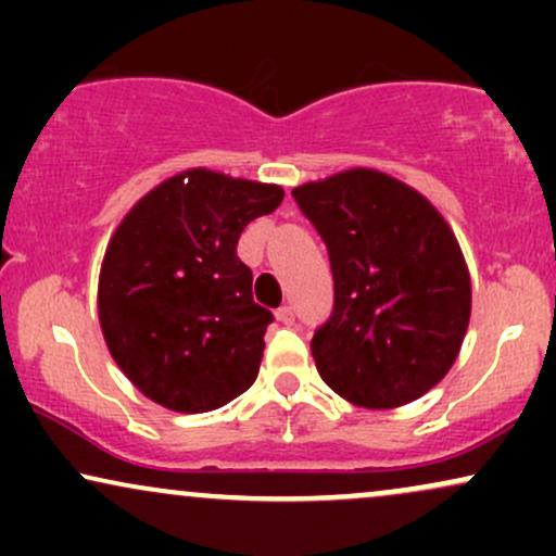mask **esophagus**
I'll use <instances>...</instances> for the list:
<instances>
[{"mask_svg": "<svg viewBox=\"0 0 556 556\" xmlns=\"http://www.w3.org/2000/svg\"><path fill=\"white\" fill-rule=\"evenodd\" d=\"M277 318L285 327H292V324H295V311H292V305H282V308L277 311Z\"/></svg>", "mask_w": 556, "mask_h": 556, "instance_id": "1", "label": "esophagus"}]
</instances>
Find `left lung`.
Masks as SVG:
<instances>
[{
    "label": "left lung",
    "instance_id": "left-lung-1",
    "mask_svg": "<svg viewBox=\"0 0 556 556\" xmlns=\"http://www.w3.org/2000/svg\"><path fill=\"white\" fill-rule=\"evenodd\" d=\"M292 195L334 274V311L311 340L321 379L368 410L424 397L457 361L470 321V274L452 227L379 169L337 172Z\"/></svg>",
    "mask_w": 556,
    "mask_h": 556
}]
</instances>
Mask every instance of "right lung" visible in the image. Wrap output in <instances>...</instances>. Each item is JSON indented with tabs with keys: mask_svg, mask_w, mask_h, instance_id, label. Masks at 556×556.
<instances>
[{
	"mask_svg": "<svg viewBox=\"0 0 556 556\" xmlns=\"http://www.w3.org/2000/svg\"><path fill=\"white\" fill-rule=\"evenodd\" d=\"M279 185L185 169L149 190L106 245L99 324L132 387L175 413H208L256 381L271 314L253 303L240 232L282 203Z\"/></svg>",
	"mask_w": 556,
	"mask_h": 556,
	"instance_id": "right-lung-1",
	"label": "right lung"
}]
</instances>
